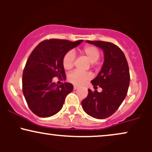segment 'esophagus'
Returning <instances> with one entry per match:
<instances>
[{
    "label": "esophagus",
    "mask_w": 152,
    "mask_h": 152,
    "mask_svg": "<svg viewBox=\"0 0 152 152\" xmlns=\"http://www.w3.org/2000/svg\"><path fill=\"white\" fill-rule=\"evenodd\" d=\"M78 88V86H74V90H76Z\"/></svg>",
    "instance_id": "esophagus-1"
}]
</instances>
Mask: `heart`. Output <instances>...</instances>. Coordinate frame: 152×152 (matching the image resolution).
<instances>
[{
  "instance_id": "1",
  "label": "heart",
  "mask_w": 152,
  "mask_h": 152,
  "mask_svg": "<svg viewBox=\"0 0 152 152\" xmlns=\"http://www.w3.org/2000/svg\"><path fill=\"white\" fill-rule=\"evenodd\" d=\"M80 54L85 57L88 61L92 68H94L96 64V61L100 57V51L96 47L94 46H86L80 50ZM74 55L72 51L67 52L62 59V65L65 70L69 71L74 67ZM91 78L89 73H80L78 71H74L68 76V80L76 86H80Z\"/></svg>"
}]
</instances>
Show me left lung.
<instances>
[{"label": "left lung", "mask_w": 152, "mask_h": 152, "mask_svg": "<svg viewBox=\"0 0 152 152\" xmlns=\"http://www.w3.org/2000/svg\"><path fill=\"white\" fill-rule=\"evenodd\" d=\"M86 42L104 51L102 69L91 81L94 88L99 86L102 88V91L88 89V96L82 101L81 105L87 114L104 119L114 114L126 98L130 81L129 69L124 53L116 45L102 41Z\"/></svg>", "instance_id": "left-lung-1"}]
</instances>
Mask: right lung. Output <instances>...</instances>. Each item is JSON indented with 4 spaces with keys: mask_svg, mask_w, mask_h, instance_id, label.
<instances>
[{
    "mask_svg": "<svg viewBox=\"0 0 152 152\" xmlns=\"http://www.w3.org/2000/svg\"><path fill=\"white\" fill-rule=\"evenodd\" d=\"M83 40L43 41L34 48L26 62L22 78L23 93L29 109L40 117H49L62 109L66 96L72 91L70 83L57 86L54 77L66 79L62 59Z\"/></svg>",
    "mask_w": 152,
    "mask_h": 152,
    "instance_id": "add662e5",
    "label": "right lung"
}]
</instances>
